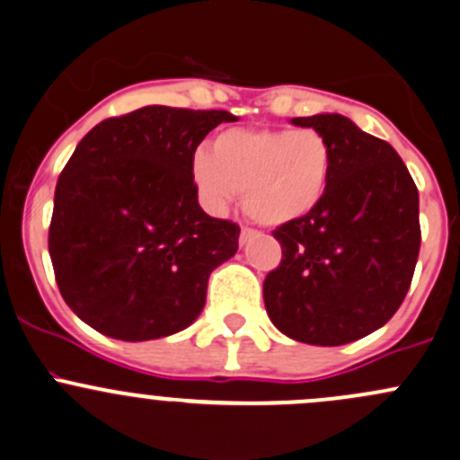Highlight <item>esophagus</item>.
Masks as SVG:
<instances>
[{
  "mask_svg": "<svg viewBox=\"0 0 460 460\" xmlns=\"http://www.w3.org/2000/svg\"><path fill=\"white\" fill-rule=\"evenodd\" d=\"M252 234H254V230H250V228H243V230H241V234H239L241 245L248 243V239H250V236H252Z\"/></svg>",
  "mask_w": 460,
  "mask_h": 460,
  "instance_id": "obj_1",
  "label": "esophagus"
}]
</instances>
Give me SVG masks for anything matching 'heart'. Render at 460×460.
Returning <instances> with one entry per match:
<instances>
[{
  "mask_svg": "<svg viewBox=\"0 0 460 460\" xmlns=\"http://www.w3.org/2000/svg\"><path fill=\"white\" fill-rule=\"evenodd\" d=\"M332 148L316 130L221 132L212 153L192 157V181L203 206L224 215L243 190V208L263 226L305 219L328 195Z\"/></svg>",
  "mask_w": 460,
  "mask_h": 460,
  "instance_id": "heart-1",
  "label": "heart"
}]
</instances>
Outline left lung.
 Instances as JSON below:
<instances>
[{"mask_svg": "<svg viewBox=\"0 0 460 460\" xmlns=\"http://www.w3.org/2000/svg\"><path fill=\"white\" fill-rule=\"evenodd\" d=\"M332 148L323 203L274 230L283 259L263 301L279 332L310 345H345L394 316L420 248L419 190L387 141L336 112L295 117Z\"/></svg>", "mask_w": 460, "mask_h": 460, "instance_id": "left-lung-1", "label": "left lung"}]
</instances>
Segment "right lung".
<instances>
[{"mask_svg": "<svg viewBox=\"0 0 460 460\" xmlns=\"http://www.w3.org/2000/svg\"><path fill=\"white\" fill-rule=\"evenodd\" d=\"M221 121L234 117L144 106L94 126L61 170L50 259L64 301L97 332L153 341L201 314L241 232L201 210L192 181L197 146Z\"/></svg>", "mask_w": 460, "mask_h": 460, "instance_id": "1", "label": "right lung"}]
</instances>
